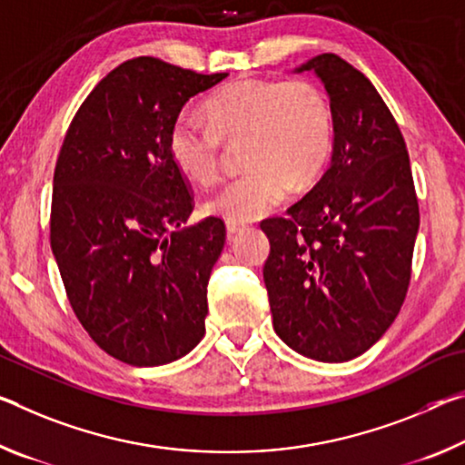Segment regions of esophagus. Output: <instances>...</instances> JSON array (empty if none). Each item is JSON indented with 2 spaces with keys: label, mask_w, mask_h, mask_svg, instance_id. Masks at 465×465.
<instances>
[{
  "label": "esophagus",
  "mask_w": 465,
  "mask_h": 465,
  "mask_svg": "<svg viewBox=\"0 0 465 465\" xmlns=\"http://www.w3.org/2000/svg\"><path fill=\"white\" fill-rule=\"evenodd\" d=\"M225 230H227V240H233L235 233H238L240 230H244V223H238V221H227Z\"/></svg>",
  "instance_id": "1"
}]
</instances>
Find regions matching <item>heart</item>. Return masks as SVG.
Segmentation results:
<instances>
[{
    "label": "heart",
    "mask_w": 465,
    "mask_h": 465,
    "mask_svg": "<svg viewBox=\"0 0 465 465\" xmlns=\"http://www.w3.org/2000/svg\"><path fill=\"white\" fill-rule=\"evenodd\" d=\"M206 124L175 117L167 146L173 165L194 182L217 175L223 143L242 144L246 173L206 198V211L227 221L269 215L290 190L311 188L329 165L335 115L327 93L304 78H244L204 101Z\"/></svg>",
    "instance_id": "b5f03b06"
}]
</instances>
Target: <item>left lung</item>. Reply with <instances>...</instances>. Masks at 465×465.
I'll list each match as a JSON object with an SVG mask.
<instances>
[{"instance_id":"obj_1","label":"left lung","mask_w":465,"mask_h":465,"mask_svg":"<svg viewBox=\"0 0 465 465\" xmlns=\"http://www.w3.org/2000/svg\"><path fill=\"white\" fill-rule=\"evenodd\" d=\"M296 72L322 80L335 115L331 165L287 217L264 219L262 275L275 333L321 362H348L391 327L408 293L418 198L395 117L335 54Z\"/></svg>"}]
</instances>
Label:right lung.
Listing matches in <instances>:
<instances>
[{"instance_id": "right-lung-1", "label": "right lung", "mask_w": 465, "mask_h": 465, "mask_svg": "<svg viewBox=\"0 0 465 465\" xmlns=\"http://www.w3.org/2000/svg\"><path fill=\"white\" fill-rule=\"evenodd\" d=\"M225 76L134 57L93 88L65 132L51 250L80 325L126 364L173 362L204 335L225 223L182 227L194 196L167 138L186 101Z\"/></svg>"}]
</instances>
